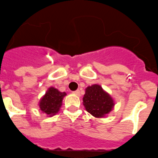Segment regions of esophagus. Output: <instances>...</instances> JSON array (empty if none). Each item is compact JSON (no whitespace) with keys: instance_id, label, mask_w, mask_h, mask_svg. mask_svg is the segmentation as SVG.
<instances>
[{"instance_id":"34e87169","label":"esophagus","mask_w":158,"mask_h":158,"mask_svg":"<svg viewBox=\"0 0 158 158\" xmlns=\"http://www.w3.org/2000/svg\"><path fill=\"white\" fill-rule=\"evenodd\" d=\"M73 93H74V94H75V95H77V96L80 95V90H75Z\"/></svg>"}]
</instances>
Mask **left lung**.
Segmentation results:
<instances>
[{"instance_id": "1", "label": "left lung", "mask_w": 158, "mask_h": 158, "mask_svg": "<svg viewBox=\"0 0 158 158\" xmlns=\"http://www.w3.org/2000/svg\"><path fill=\"white\" fill-rule=\"evenodd\" d=\"M83 101L87 111L95 118L104 117L114 106L113 98L98 84L87 87Z\"/></svg>"}]
</instances>
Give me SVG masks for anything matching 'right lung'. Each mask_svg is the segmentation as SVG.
Masks as SVG:
<instances>
[{
    "label": "right lung",
    "instance_id": "add662e5",
    "mask_svg": "<svg viewBox=\"0 0 158 158\" xmlns=\"http://www.w3.org/2000/svg\"><path fill=\"white\" fill-rule=\"evenodd\" d=\"M65 92H60L54 87H50L40 101V108L44 113L49 116H53L60 110Z\"/></svg>",
    "mask_w": 158,
    "mask_h": 158
}]
</instances>
